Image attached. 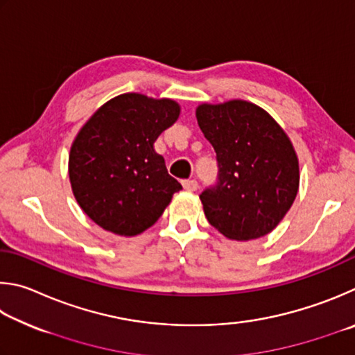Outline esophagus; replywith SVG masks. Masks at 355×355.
<instances>
[{
	"label": "esophagus",
	"mask_w": 355,
	"mask_h": 355,
	"mask_svg": "<svg viewBox=\"0 0 355 355\" xmlns=\"http://www.w3.org/2000/svg\"><path fill=\"white\" fill-rule=\"evenodd\" d=\"M182 185H184V189L189 191H195V190H198V187H200L195 179H185V181H182Z\"/></svg>",
	"instance_id": "1"
}]
</instances>
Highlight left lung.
<instances>
[{
  "label": "left lung",
  "instance_id": "obj_1",
  "mask_svg": "<svg viewBox=\"0 0 355 355\" xmlns=\"http://www.w3.org/2000/svg\"><path fill=\"white\" fill-rule=\"evenodd\" d=\"M198 124L216 153V182L200 195L207 221L231 240L270 234L300 187V165L287 134L259 105L234 99L202 104Z\"/></svg>",
  "mask_w": 355,
  "mask_h": 355
}]
</instances>
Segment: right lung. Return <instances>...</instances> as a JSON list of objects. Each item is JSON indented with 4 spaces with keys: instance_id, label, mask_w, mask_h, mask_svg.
I'll return each instance as SVG.
<instances>
[{
    "instance_id": "right-lung-1",
    "label": "right lung",
    "mask_w": 355,
    "mask_h": 355,
    "mask_svg": "<svg viewBox=\"0 0 355 355\" xmlns=\"http://www.w3.org/2000/svg\"><path fill=\"white\" fill-rule=\"evenodd\" d=\"M178 116L171 99L124 93L79 130L70 151V182L80 209L98 226L124 237L140 234L182 189L153 146Z\"/></svg>"
}]
</instances>
